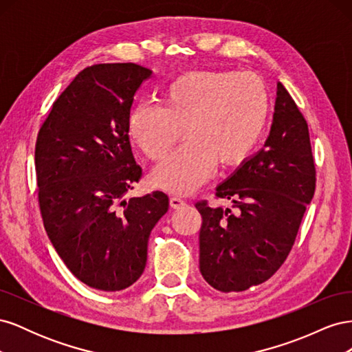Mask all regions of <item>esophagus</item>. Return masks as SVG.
<instances>
[{
  "label": "esophagus",
  "mask_w": 352,
  "mask_h": 352,
  "mask_svg": "<svg viewBox=\"0 0 352 352\" xmlns=\"http://www.w3.org/2000/svg\"><path fill=\"white\" fill-rule=\"evenodd\" d=\"M170 207H172V208H180V207H184L185 204H186V202L182 199V198H177V197H172V198H170Z\"/></svg>",
  "instance_id": "1"
}]
</instances>
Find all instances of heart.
<instances>
[{
    "mask_svg": "<svg viewBox=\"0 0 352 352\" xmlns=\"http://www.w3.org/2000/svg\"><path fill=\"white\" fill-rule=\"evenodd\" d=\"M270 113L265 83L235 70L189 72L163 94V107L138 104L129 116V136L146 158L162 160L182 138L188 142L160 163L154 186L175 195L194 192L214 166L236 167L258 145Z\"/></svg>",
    "mask_w": 352,
    "mask_h": 352,
    "instance_id": "b5f03b06",
    "label": "heart"
}]
</instances>
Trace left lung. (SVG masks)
I'll return each mask as SVG.
<instances>
[{"label":"left lung","instance_id":"left-lung-1","mask_svg":"<svg viewBox=\"0 0 352 352\" xmlns=\"http://www.w3.org/2000/svg\"><path fill=\"white\" fill-rule=\"evenodd\" d=\"M316 189L308 124L278 83L270 135L264 148L216 188L238 208L195 204L202 217L199 270L221 292H241L270 279L291 252Z\"/></svg>","mask_w":352,"mask_h":352}]
</instances>
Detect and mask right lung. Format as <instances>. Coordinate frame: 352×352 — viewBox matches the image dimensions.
<instances>
[{
  "mask_svg": "<svg viewBox=\"0 0 352 352\" xmlns=\"http://www.w3.org/2000/svg\"><path fill=\"white\" fill-rule=\"evenodd\" d=\"M151 73L135 63L83 69L38 132L44 228L67 269L94 289L122 291L141 278L148 238L168 210L160 190L124 199L142 176L127 123L135 94Z\"/></svg>",
  "mask_w": 352,
  "mask_h": 352,
  "instance_id": "add662e5",
  "label": "right lung"
}]
</instances>
